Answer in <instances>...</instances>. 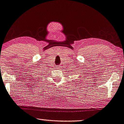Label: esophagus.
I'll return each instance as SVG.
<instances>
[{"instance_id": "obj_1", "label": "esophagus", "mask_w": 124, "mask_h": 124, "mask_svg": "<svg viewBox=\"0 0 124 124\" xmlns=\"http://www.w3.org/2000/svg\"><path fill=\"white\" fill-rule=\"evenodd\" d=\"M59 67H60V66H58V68H59Z\"/></svg>"}]
</instances>
